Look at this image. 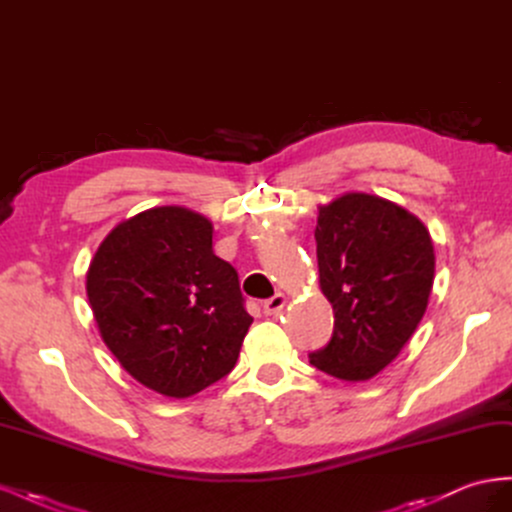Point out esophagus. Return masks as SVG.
I'll return each mask as SVG.
<instances>
[{
	"mask_svg": "<svg viewBox=\"0 0 512 512\" xmlns=\"http://www.w3.org/2000/svg\"><path fill=\"white\" fill-rule=\"evenodd\" d=\"M284 305H286V297H284L282 292H277L275 297H271V299H267L265 303H262V309H265L267 316H277V314H282Z\"/></svg>",
	"mask_w": 512,
	"mask_h": 512,
	"instance_id": "esophagus-1",
	"label": "esophagus"
}]
</instances>
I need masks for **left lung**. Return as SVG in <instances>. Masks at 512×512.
<instances>
[{"label": "left lung", "mask_w": 512, "mask_h": 512, "mask_svg": "<svg viewBox=\"0 0 512 512\" xmlns=\"http://www.w3.org/2000/svg\"><path fill=\"white\" fill-rule=\"evenodd\" d=\"M314 235L335 327L309 363L346 382L369 380L397 359L425 316L436 271L429 230L391 200L348 192L318 207Z\"/></svg>", "instance_id": "left-lung-1"}]
</instances>
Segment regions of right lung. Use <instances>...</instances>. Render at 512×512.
Segmentation results:
<instances>
[{"instance_id":"add662e5","label":"right lung","mask_w":512,"mask_h":512,"mask_svg":"<svg viewBox=\"0 0 512 512\" xmlns=\"http://www.w3.org/2000/svg\"><path fill=\"white\" fill-rule=\"evenodd\" d=\"M87 297L121 367L175 399L230 374L254 322L237 271L213 254V224L173 205L108 232L89 262Z\"/></svg>"}]
</instances>
